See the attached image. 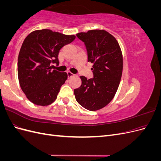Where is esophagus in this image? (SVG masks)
<instances>
[{"instance_id":"34e87169","label":"esophagus","mask_w":161,"mask_h":161,"mask_svg":"<svg viewBox=\"0 0 161 161\" xmlns=\"http://www.w3.org/2000/svg\"><path fill=\"white\" fill-rule=\"evenodd\" d=\"M67 75H68V77H69V78H71L72 76H73L75 75L74 74H72L71 72H69V71L67 72Z\"/></svg>"}]
</instances>
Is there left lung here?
Listing matches in <instances>:
<instances>
[{"instance_id":"left-lung-1","label":"left lung","mask_w":161,"mask_h":161,"mask_svg":"<svg viewBox=\"0 0 161 161\" xmlns=\"http://www.w3.org/2000/svg\"><path fill=\"white\" fill-rule=\"evenodd\" d=\"M76 36L86 46L94 78L80 77L82 84L74 91L75 98L86 109L99 110L110 103L118 91L123 71L122 52L116 39L105 30H89Z\"/></svg>"}]
</instances>
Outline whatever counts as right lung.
Segmentation results:
<instances>
[{
  "label": "right lung",
  "mask_w": 161,
  "mask_h": 161,
  "mask_svg": "<svg viewBox=\"0 0 161 161\" xmlns=\"http://www.w3.org/2000/svg\"><path fill=\"white\" fill-rule=\"evenodd\" d=\"M75 38L74 35L40 30L32 31L24 40L18 57V79L23 92L33 104L47 106L56 99L68 75L52 70L51 64H59L61 48Z\"/></svg>",
  "instance_id": "1"
}]
</instances>
